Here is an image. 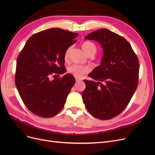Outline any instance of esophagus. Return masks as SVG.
I'll return each instance as SVG.
<instances>
[{"label": "esophagus", "mask_w": 155, "mask_h": 155, "mask_svg": "<svg viewBox=\"0 0 155 155\" xmlns=\"http://www.w3.org/2000/svg\"><path fill=\"white\" fill-rule=\"evenodd\" d=\"M75 80H76V82H79V81H81V79H80V78H77Z\"/></svg>", "instance_id": "34e87169"}]
</instances>
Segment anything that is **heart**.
Returning <instances> with one entry per match:
<instances>
[{
	"mask_svg": "<svg viewBox=\"0 0 155 155\" xmlns=\"http://www.w3.org/2000/svg\"><path fill=\"white\" fill-rule=\"evenodd\" d=\"M82 48L84 52L88 56L92 54L94 56L97 52V47L92 42L85 41L82 44ZM71 50V48H68L65 51L64 54V58L65 60H67L69 57V53ZM68 71L71 75H73L77 78H80L82 77L85 73H87L89 71V68L87 67L81 66V65L77 64H71L68 68Z\"/></svg>",
	"mask_w": 155,
	"mask_h": 155,
	"instance_id": "1",
	"label": "heart"
}]
</instances>
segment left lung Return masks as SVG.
<instances>
[{"instance_id": "8db88e82", "label": "left lung", "mask_w": 155, "mask_h": 155, "mask_svg": "<svg viewBox=\"0 0 155 155\" xmlns=\"http://www.w3.org/2000/svg\"><path fill=\"white\" fill-rule=\"evenodd\" d=\"M102 46L101 65L84 80L82 98L85 107L99 119L108 120L119 115L127 107L136 90L140 63L127 41L107 29L94 31L85 38Z\"/></svg>"}]
</instances>
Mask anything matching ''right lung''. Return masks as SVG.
<instances>
[{
	"label": "right lung",
	"instance_id": "obj_1",
	"mask_svg": "<svg viewBox=\"0 0 155 155\" xmlns=\"http://www.w3.org/2000/svg\"><path fill=\"white\" fill-rule=\"evenodd\" d=\"M78 33L60 28L40 31L31 36L19 53L15 83L26 107L42 117H51L63 108L75 83L72 75L50 80L67 71L64 54Z\"/></svg>",
	"mask_w": 155,
	"mask_h": 155
}]
</instances>
